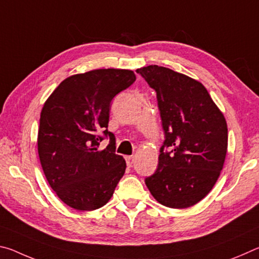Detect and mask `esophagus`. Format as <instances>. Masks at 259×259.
Segmentation results:
<instances>
[{
    "label": "esophagus",
    "instance_id": "obj_1",
    "mask_svg": "<svg viewBox=\"0 0 259 259\" xmlns=\"http://www.w3.org/2000/svg\"><path fill=\"white\" fill-rule=\"evenodd\" d=\"M135 157L134 156H125V161H126V165L128 166H133Z\"/></svg>",
    "mask_w": 259,
    "mask_h": 259
}]
</instances>
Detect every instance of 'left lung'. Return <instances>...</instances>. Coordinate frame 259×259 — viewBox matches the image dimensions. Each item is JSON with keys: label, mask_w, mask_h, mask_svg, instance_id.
I'll list each match as a JSON object with an SVG mask.
<instances>
[{"label": "left lung", "mask_w": 259, "mask_h": 259, "mask_svg": "<svg viewBox=\"0 0 259 259\" xmlns=\"http://www.w3.org/2000/svg\"><path fill=\"white\" fill-rule=\"evenodd\" d=\"M156 91L165 140L159 166L145 184L157 202L184 209L212 190L227 152L224 114L205 87L185 74L157 65L137 69ZM164 146L171 152H163Z\"/></svg>", "instance_id": "left-lung-1"}]
</instances>
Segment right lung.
Listing matches in <instances>:
<instances>
[{"instance_id": "1", "label": "right lung", "mask_w": 259, "mask_h": 259, "mask_svg": "<svg viewBox=\"0 0 259 259\" xmlns=\"http://www.w3.org/2000/svg\"><path fill=\"white\" fill-rule=\"evenodd\" d=\"M136 80L130 69L99 68L60 83L41 111L37 152L46 178L65 204L91 211L106 204L124 175L123 157L107 130L112 99ZM103 132L111 139L98 148Z\"/></svg>"}]
</instances>
